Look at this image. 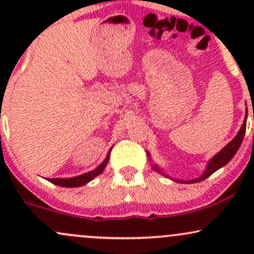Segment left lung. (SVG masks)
<instances>
[{"instance_id": "1", "label": "left lung", "mask_w": 254, "mask_h": 254, "mask_svg": "<svg viewBox=\"0 0 254 254\" xmlns=\"http://www.w3.org/2000/svg\"><path fill=\"white\" fill-rule=\"evenodd\" d=\"M246 119H247V115H246V118H245V121H244L243 127H241L240 131L238 132V135L235 136L234 139H232V141H230L229 143L220 151V153H217L216 155L212 157L211 161L209 162L208 168H206V171L203 173V176L197 178V179H194V180H190V182H184V183L192 184V183L203 182V180H205L206 178L210 177L212 173H215V172H216L217 170H220L221 167H223L224 165L228 164L230 160H232V157L237 154L238 149L240 148V145H241V142H243L244 136H245V131H246ZM154 170L159 171L157 170L156 166H154ZM178 182L183 183L182 180H178Z\"/></svg>"}]
</instances>
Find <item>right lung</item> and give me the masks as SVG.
<instances>
[{"instance_id":"1","label":"right lung","mask_w":254,"mask_h":254,"mask_svg":"<svg viewBox=\"0 0 254 254\" xmlns=\"http://www.w3.org/2000/svg\"><path fill=\"white\" fill-rule=\"evenodd\" d=\"M110 153H111V150L109 151V154H107L106 159L104 160L103 164L99 166L98 168H95L94 171L88 172V173L82 174V176H78L75 178H69V179H60V178H57V179H48V180L50 183L55 184V185L63 186V188H77V186H82V185H84V184L90 182L93 178H95L97 176H99V174L103 173V171L105 170V167H106L107 162H109V160H110Z\"/></svg>"}]
</instances>
